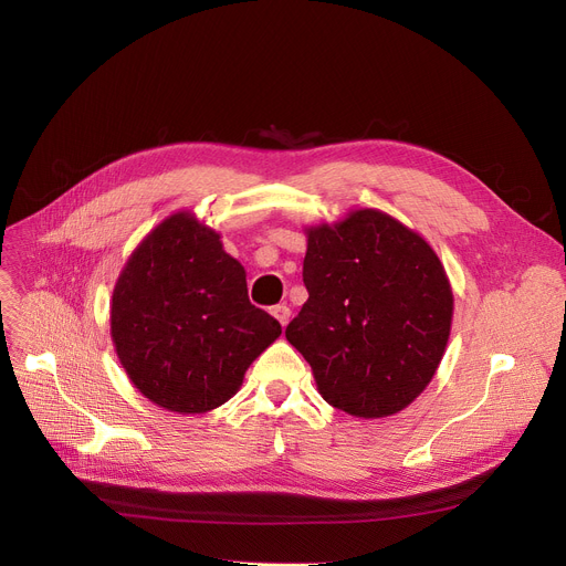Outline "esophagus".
I'll return each instance as SVG.
<instances>
[{
  "instance_id": "esophagus-1",
  "label": "esophagus",
  "mask_w": 566,
  "mask_h": 566,
  "mask_svg": "<svg viewBox=\"0 0 566 566\" xmlns=\"http://www.w3.org/2000/svg\"><path fill=\"white\" fill-rule=\"evenodd\" d=\"M271 316L282 325V327H286V323H289V318H291V310L286 304H275L273 310H271Z\"/></svg>"
}]
</instances>
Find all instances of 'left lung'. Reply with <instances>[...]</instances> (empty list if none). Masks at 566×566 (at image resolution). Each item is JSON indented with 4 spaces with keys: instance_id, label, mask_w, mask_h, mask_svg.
Segmentation results:
<instances>
[{
    "instance_id": "8db88e82",
    "label": "left lung",
    "mask_w": 566,
    "mask_h": 566,
    "mask_svg": "<svg viewBox=\"0 0 566 566\" xmlns=\"http://www.w3.org/2000/svg\"><path fill=\"white\" fill-rule=\"evenodd\" d=\"M310 300L286 340L318 392L354 418L399 413L431 384L451 332L453 293L436 250L381 210L304 228Z\"/></svg>"
}]
</instances>
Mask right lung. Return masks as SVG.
<instances>
[{"mask_svg":"<svg viewBox=\"0 0 566 566\" xmlns=\"http://www.w3.org/2000/svg\"><path fill=\"white\" fill-rule=\"evenodd\" d=\"M282 334L248 300L245 271L221 234L176 212L133 250L111 302V336L133 386L180 416L208 413Z\"/></svg>","mask_w":566,"mask_h":566,"instance_id":"obj_1","label":"right lung"}]
</instances>
